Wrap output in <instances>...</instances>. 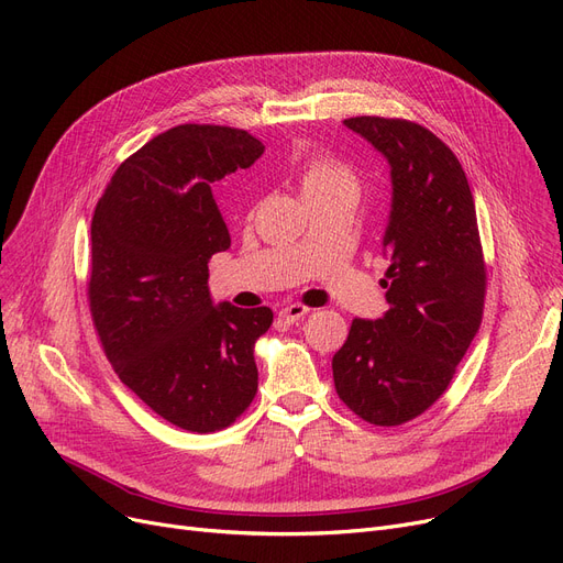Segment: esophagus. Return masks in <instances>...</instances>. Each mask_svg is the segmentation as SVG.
<instances>
[{
  "label": "esophagus",
  "instance_id": "1",
  "mask_svg": "<svg viewBox=\"0 0 563 563\" xmlns=\"http://www.w3.org/2000/svg\"><path fill=\"white\" fill-rule=\"evenodd\" d=\"M310 312V308L308 306H303V303H289V306H285L280 312H278V317L283 322H287V324H295V322H299V320H303V317Z\"/></svg>",
  "mask_w": 563,
  "mask_h": 563
}]
</instances>
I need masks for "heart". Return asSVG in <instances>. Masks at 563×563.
Segmentation results:
<instances>
[{
  "label": "heart",
  "mask_w": 563,
  "mask_h": 563,
  "mask_svg": "<svg viewBox=\"0 0 563 563\" xmlns=\"http://www.w3.org/2000/svg\"><path fill=\"white\" fill-rule=\"evenodd\" d=\"M299 186L303 198H308V195L324 192L331 188H356V177L345 163L335 161L333 156L310 154L299 165Z\"/></svg>",
  "instance_id": "1"
}]
</instances>
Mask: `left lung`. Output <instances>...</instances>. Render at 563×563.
<instances>
[{"mask_svg":"<svg viewBox=\"0 0 563 563\" xmlns=\"http://www.w3.org/2000/svg\"><path fill=\"white\" fill-rule=\"evenodd\" d=\"M345 126L388 158L394 209L379 280L388 310L352 320L333 384L358 419L394 428L446 394L483 320L487 266L467 175L442 140L398 117H350Z\"/></svg>","mask_w":563,"mask_h":563,"instance_id":"obj_1","label":"left lung"}]
</instances>
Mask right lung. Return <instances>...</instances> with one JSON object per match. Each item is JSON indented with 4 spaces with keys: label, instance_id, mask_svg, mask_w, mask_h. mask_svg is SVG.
Masks as SVG:
<instances>
[{
    "label": "right lung",
    "instance_id": "add662e5",
    "mask_svg": "<svg viewBox=\"0 0 563 563\" xmlns=\"http://www.w3.org/2000/svg\"><path fill=\"white\" fill-rule=\"evenodd\" d=\"M264 144L216 124L169 129L117 167L91 218L89 312L114 373L188 432L232 426L257 394L255 340L272 308H213L209 257L230 249L211 184Z\"/></svg>",
    "mask_w": 563,
    "mask_h": 563
}]
</instances>
